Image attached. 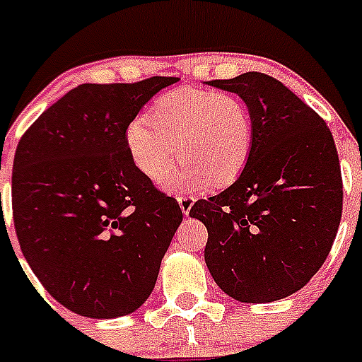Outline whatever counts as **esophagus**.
Returning a JSON list of instances; mask_svg holds the SVG:
<instances>
[{"label": "esophagus", "mask_w": 362, "mask_h": 362, "mask_svg": "<svg viewBox=\"0 0 362 362\" xmlns=\"http://www.w3.org/2000/svg\"><path fill=\"white\" fill-rule=\"evenodd\" d=\"M193 203H195V199L189 197V195H180V197H178V204H180V209H182V212H184V216L189 214V210H192Z\"/></svg>", "instance_id": "esophagus-1"}]
</instances>
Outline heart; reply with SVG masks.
I'll use <instances>...</instances> for the list:
<instances>
[{
	"label": "heart",
	"instance_id": "b5f03b06",
	"mask_svg": "<svg viewBox=\"0 0 362 362\" xmlns=\"http://www.w3.org/2000/svg\"><path fill=\"white\" fill-rule=\"evenodd\" d=\"M125 144L136 170L159 182L178 158V180L231 186L246 169L253 146V120L237 93L176 88L153 101L150 115L127 124Z\"/></svg>",
	"mask_w": 362,
	"mask_h": 362
}]
</instances>
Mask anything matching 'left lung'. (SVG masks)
I'll list each match as a JSON object with an SVG mask.
<instances>
[{"label": "left lung", "mask_w": 362, "mask_h": 362, "mask_svg": "<svg viewBox=\"0 0 362 362\" xmlns=\"http://www.w3.org/2000/svg\"><path fill=\"white\" fill-rule=\"evenodd\" d=\"M209 84L246 101L253 146L240 178L189 210L209 229L206 267L240 303L289 297L325 263L342 218L332 133L274 76L250 71Z\"/></svg>", "instance_id": "obj_1"}]
</instances>
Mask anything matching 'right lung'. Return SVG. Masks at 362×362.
Listing matches in <instances>:
<instances>
[{"mask_svg":"<svg viewBox=\"0 0 362 362\" xmlns=\"http://www.w3.org/2000/svg\"><path fill=\"white\" fill-rule=\"evenodd\" d=\"M176 81L81 84L48 107L16 146L20 247L45 289L75 314H131L156 286L182 209L136 170L125 129Z\"/></svg>","mask_w":362,"mask_h":362,"instance_id":"obj_1","label":"right lung"}]
</instances>
